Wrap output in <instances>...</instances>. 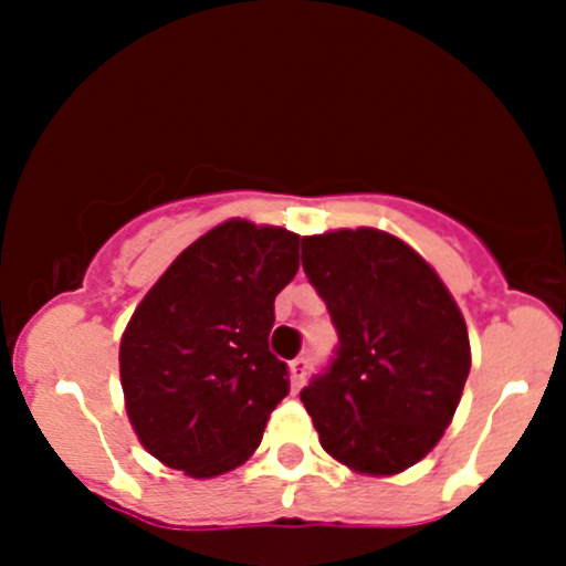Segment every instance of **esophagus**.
Returning <instances> with one entry per match:
<instances>
[{
    "label": "esophagus",
    "instance_id": "esophagus-1",
    "mask_svg": "<svg viewBox=\"0 0 566 566\" xmlns=\"http://www.w3.org/2000/svg\"><path fill=\"white\" fill-rule=\"evenodd\" d=\"M290 375H293V389L298 391L306 384V375H310V361L304 356H298L295 361H290Z\"/></svg>",
    "mask_w": 566,
    "mask_h": 566
}]
</instances>
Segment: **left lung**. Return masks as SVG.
I'll list each match as a JSON object with an SVG mask.
<instances>
[{
  "mask_svg": "<svg viewBox=\"0 0 566 566\" xmlns=\"http://www.w3.org/2000/svg\"><path fill=\"white\" fill-rule=\"evenodd\" d=\"M301 260L339 336L328 367L301 391L319 443L373 476L416 465L441 441L471 369L458 304L389 232L304 238Z\"/></svg>",
  "mask_w": 566,
  "mask_h": 566,
  "instance_id": "1",
  "label": "left lung"
}]
</instances>
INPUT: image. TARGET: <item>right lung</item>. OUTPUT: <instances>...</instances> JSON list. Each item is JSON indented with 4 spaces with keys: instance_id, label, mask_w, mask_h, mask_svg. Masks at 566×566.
<instances>
[{
    "instance_id": "add662e5",
    "label": "right lung",
    "mask_w": 566,
    "mask_h": 566,
    "mask_svg": "<svg viewBox=\"0 0 566 566\" xmlns=\"http://www.w3.org/2000/svg\"><path fill=\"white\" fill-rule=\"evenodd\" d=\"M295 273V232L232 219L153 284L119 342L125 408L153 458L208 479L260 447L290 391L268 336L273 301Z\"/></svg>"
}]
</instances>
